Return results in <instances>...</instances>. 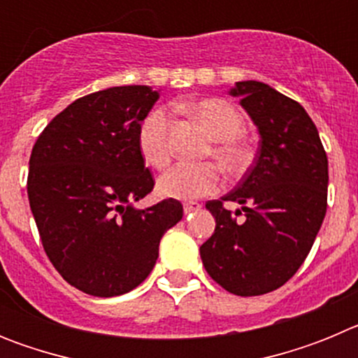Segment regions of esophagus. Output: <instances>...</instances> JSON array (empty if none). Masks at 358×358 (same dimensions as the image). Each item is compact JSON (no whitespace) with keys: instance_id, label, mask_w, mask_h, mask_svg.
Wrapping results in <instances>:
<instances>
[{"instance_id":"esophagus-1","label":"esophagus","mask_w":358,"mask_h":358,"mask_svg":"<svg viewBox=\"0 0 358 358\" xmlns=\"http://www.w3.org/2000/svg\"><path fill=\"white\" fill-rule=\"evenodd\" d=\"M185 213L189 215V213H194V211L201 210V204L199 202H185Z\"/></svg>"}]
</instances>
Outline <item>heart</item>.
<instances>
[{
	"label": "heart",
	"mask_w": 358,
	"mask_h": 358,
	"mask_svg": "<svg viewBox=\"0 0 358 358\" xmlns=\"http://www.w3.org/2000/svg\"><path fill=\"white\" fill-rule=\"evenodd\" d=\"M189 110L202 122L215 138L213 154L224 169L233 173L245 170L252 161V148L242 138L245 122L235 106L220 98H208L189 106ZM138 148L143 161L154 169L169 164L172 150L169 141V116L163 109L150 110L140 123ZM222 173L215 163H179L157 179L161 197L176 201H197L220 188Z\"/></svg>",
	"instance_id": "heart-1"
}]
</instances>
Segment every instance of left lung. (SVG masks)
<instances>
[{
    "mask_svg": "<svg viewBox=\"0 0 358 358\" xmlns=\"http://www.w3.org/2000/svg\"><path fill=\"white\" fill-rule=\"evenodd\" d=\"M229 94L258 127L260 150L235 189L206 202L217 224L201 258L227 292L262 296L285 285L314 245L327 215L328 157L301 103L256 80L236 82ZM226 200L243 204V221Z\"/></svg>",
    "mask_w": 358,
    "mask_h": 358,
    "instance_id": "left-lung-1",
    "label": "left lung"
}]
</instances>
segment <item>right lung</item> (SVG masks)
I'll use <instances>...</instances> for the list:
<instances>
[{"instance_id":"1","label":"right lung","mask_w":358,"mask_h":358,"mask_svg":"<svg viewBox=\"0 0 358 358\" xmlns=\"http://www.w3.org/2000/svg\"><path fill=\"white\" fill-rule=\"evenodd\" d=\"M159 93L120 85L85 94L46 125L31 148L28 201L41 242L69 285L113 297L150 274L163 235L182 218L164 199L138 210L154 179L138 148Z\"/></svg>"}]
</instances>
